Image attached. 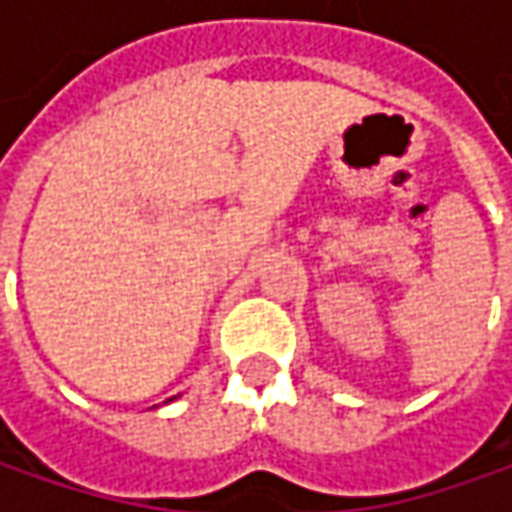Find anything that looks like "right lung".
<instances>
[{
    "mask_svg": "<svg viewBox=\"0 0 512 512\" xmlns=\"http://www.w3.org/2000/svg\"><path fill=\"white\" fill-rule=\"evenodd\" d=\"M168 402H173V399H168Z\"/></svg>",
    "mask_w": 512,
    "mask_h": 512,
    "instance_id": "add662e5",
    "label": "right lung"
}]
</instances>
